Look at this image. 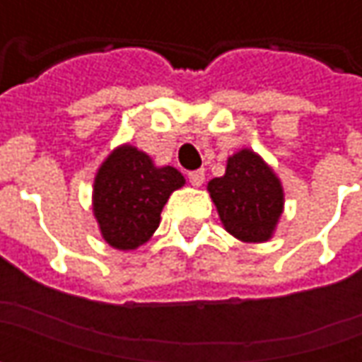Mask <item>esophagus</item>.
<instances>
[{
  "instance_id": "34e87169",
  "label": "esophagus",
  "mask_w": 362,
  "mask_h": 362,
  "mask_svg": "<svg viewBox=\"0 0 362 362\" xmlns=\"http://www.w3.org/2000/svg\"><path fill=\"white\" fill-rule=\"evenodd\" d=\"M188 178H189V184H192V186L199 188V186H202V184L205 182V173L204 170H194V173L188 174Z\"/></svg>"
}]
</instances>
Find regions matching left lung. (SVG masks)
Instances as JSON below:
<instances>
[{
    "mask_svg": "<svg viewBox=\"0 0 362 362\" xmlns=\"http://www.w3.org/2000/svg\"><path fill=\"white\" fill-rule=\"evenodd\" d=\"M228 235L246 244L272 240L285 209L281 178L256 151L243 147L227 158L225 174L207 184Z\"/></svg>",
    "mask_w": 362,
    "mask_h": 362,
    "instance_id": "1",
    "label": "left lung"
}]
</instances>
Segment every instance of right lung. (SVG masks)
<instances>
[{"instance_id": "add662e5", "label": "right lung", "mask_w": 362, "mask_h": 362, "mask_svg": "<svg viewBox=\"0 0 362 362\" xmlns=\"http://www.w3.org/2000/svg\"><path fill=\"white\" fill-rule=\"evenodd\" d=\"M186 178L174 166H157L132 143L108 153L93 182V215L104 243L134 252L155 235L160 211Z\"/></svg>"}]
</instances>
